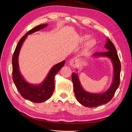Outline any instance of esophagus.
Masks as SVG:
<instances>
[{
	"label": "esophagus",
	"mask_w": 132,
	"mask_h": 132,
	"mask_svg": "<svg viewBox=\"0 0 132 132\" xmlns=\"http://www.w3.org/2000/svg\"><path fill=\"white\" fill-rule=\"evenodd\" d=\"M69 63H70V66L74 68V67H76L77 66V65H78V61H77V60L76 59H71Z\"/></svg>",
	"instance_id": "34e87169"
}]
</instances>
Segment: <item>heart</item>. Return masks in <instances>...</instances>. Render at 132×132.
<instances>
[{"mask_svg":"<svg viewBox=\"0 0 132 132\" xmlns=\"http://www.w3.org/2000/svg\"><path fill=\"white\" fill-rule=\"evenodd\" d=\"M90 38V36L89 35H84L83 36L81 37V42H85L86 41L87 39ZM96 45V39L94 38H92L87 42L86 44L85 47V51L86 52H89L90 50L94 48V47Z\"/></svg>","mask_w":132,"mask_h":132,"instance_id":"obj_1","label":"heart"}]
</instances>
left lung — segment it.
<instances>
[{
    "label": "left lung",
    "instance_id": "1",
    "mask_svg": "<svg viewBox=\"0 0 132 132\" xmlns=\"http://www.w3.org/2000/svg\"><path fill=\"white\" fill-rule=\"evenodd\" d=\"M105 47L106 52L95 53L92 57H105L111 60L113 67V78L109 89L101 94L90 93L85 91L82 87L78 74L73 73L71 78L74 85V91L78 101L82 105L88 107H95L106 104L112 98L120 83L121 63L116 49L110 39H107Z\"/></svg>",
    "mask_w": 132,
    "mask_h": 132
}]
</instances>
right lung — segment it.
I'll use <instances>...</instances> for the list:
<instances>
[{
  "mask_svg": "<svg viewBox=\"0 0 132 132\" xmlns=\"http://www.w3.org/2000/svg\"><path fill=\"white\" fill-rule=\"evenodd\" d=\"M47 25V24L39 25L28 31L18 42L12 59L13 79L16 87L23 98L35 103L43 102L51 97L54 90L55 75L61 69L65 62V61H63L54 65L50 70L46 79L38 85L31 84L27 82L20 73L18 58L23 42L28 35L44 29Z\"/></svg>",
  "mask_w": 132,
  "mask_h": 132,
  "instance_id": "add662e5",
  "label": "right lung"
}]
</instances>
